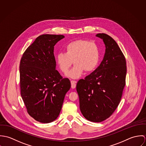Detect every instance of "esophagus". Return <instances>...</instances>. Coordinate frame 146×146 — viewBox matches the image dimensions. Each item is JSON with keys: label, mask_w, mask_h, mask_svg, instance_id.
I'll list each match as a JSON object with an SVG mask.
<instances>
[{"label": "esophagus", "mask_w": 146, "mask_h": 146, "mask_svg": "<svg viewBox=\"0 0 146 146\" xmlns=\"http://www.w3.org/2000/svg\"><path fill=\"white\" fill-rule=\"evenodd\" d=\"M76 82L75 81H74V80H71V88L72 89H74L76 88Z\"/></svg>", "instance_id": "1"}]
</instances>
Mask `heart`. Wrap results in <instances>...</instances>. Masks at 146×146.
Segmentation results:
<instances>
[{
	"label": "heart",
	"mask_w": 146,
	"mask_h": 146,
	"mask_svg": "<svg viewBox=\"0 0 146 146\" xmlns=\"http://www.w3.org/2000/svg\"><path fill=\"white\" fill-rule=\"evenodd\" d=\"M65 50V53L57 54V62L61 71L66 74L74 61L75 65L67 75L71 78L80 77L84 70L86 72L94 70L99 61V48L94 42L77 40L68 43Z\"/></svg>",
	"instance_id": "1"
}]
</instances>
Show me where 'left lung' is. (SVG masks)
<instances>
[{"label":"left lung","mask_w":146,"mask_h":146,"mask_svg":"<svg viewBox=\"0 0 146 146\" xmlns=\"http://www.w3.org/2000/svg\"><path fill=\"white\" fill-rule=\"evenodd\" d=\"M106 45L104 58L90 75L76 85L80 109L88 120L100 123L110 117L117 108L125 87V56L112 38L104 34L96 35Z\"/></svg>","instance_id":"8db88e82"}]
</instances>
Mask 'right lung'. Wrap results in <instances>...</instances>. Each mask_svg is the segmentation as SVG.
<instances>
[{
	"instance_id": "add662e5",
	"label": "right lung",
	"mask_w": 146,
	"mask_h": 146,
	"mask_svg": "<svg viewBox=\"0 0 146 146\" xmlns=\"http://www.w3.org/2000/svg\"><path fill=\"white\" fill-rule=\"evenodd\" d=\"M62 35L38 36L24 52L20 64L21 95L27 112L42 123H49L60 115L66 93L68 78L56 70L54 46Z\"/></svg>"
}]
</instances>
